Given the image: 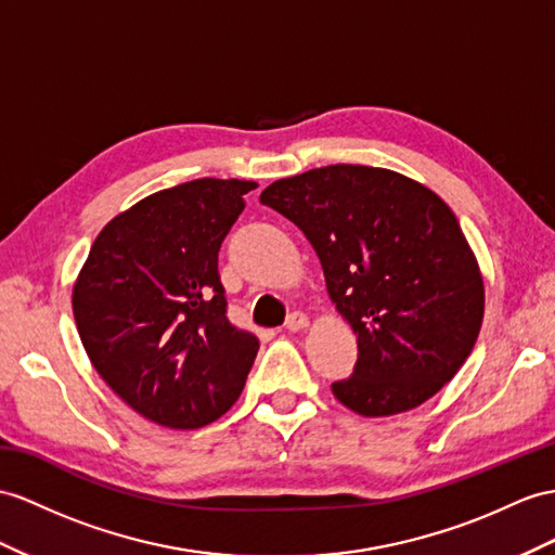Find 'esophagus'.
<instances>
[{"mask_svg":"<svg viewBox=\"0 0 555 555\" xmlns=\"http://www.w3.org/2000/svg\"><path fill=\"white\" fill-rule=\"evenodd\" d=\"M285 327H287L289 332H299V330L308 327L306 313H301V310H294V313H289V318H287V322H285Z\"/></svg>","mask_w":555,"mask_h":555,"instance_id":"1","label":"esophagus"}]
</instances>
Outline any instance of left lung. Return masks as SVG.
<instances>
[{
	"label": "left lung",
	"instance_id": "1",
	"mask_svg": "<svg viewBox=\"0 0 555 555\" xmlns=\"http://www.w3.org/2000/svg\"><path fill=\"white\" fill-rule=\"evenodd\" d=\"M261 205L313 245L358 362L332 393L362 416L418 408L476 346L485 289L456 216L408 176L332 165L280 179Z\"/></svg>",
	"mask_w": 555,
	"mask_h": 555
}]
</instances>
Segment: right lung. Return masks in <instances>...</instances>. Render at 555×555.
Here are the masks:
<instances>
[{
  "mask_svg": "<svg viewBox=\"0 0 555 555\" xmlns=\"http://www.w3.org/2000/svg\"><path fill=\"white\" fill-rule=\"evenodd\" d=\"M256 183L195 179L115 216L91 245L73 310L101 379L167 428L233 408L259 353L228 320L219 249Z\"/></svg>",
  "mask_w": 555,
  "mask_h": 555,
  "instance_id": "1",
  "label": "right lung"
}]
</instances>
